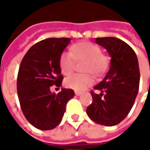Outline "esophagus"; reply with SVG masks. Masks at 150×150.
I'll list each match as a JSON object with an SVG mask.
<instances>
[{"label":"esophagus","mask_w":150,"mask_h":150,"mask_svg":"<svg viewBox=\"0 0 150 150\" xmlns=\"http://www.w3.org/2000/svg\"><path fill=\"white\" fill-rule=\"evenodd\" d=\"M75 95H76V96H80V95H81V92H80V91H75Z\"/></svg>","instance_id":"esophagus-1"}]
</instances>
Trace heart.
Here are the masks:
<instances>
[{
    "label": "heart",
    "mask_w": 150,
    "mask_h": 150,
    "mask_svg": "<svg viewBox=\"0 0 150 150\" xmlns=\"http://www.w3.org/2000/svg\"><path fill=\"white\" fill-rule=\"evenodd\" d=\"M71 51L72 53L65 51L60 57L59 64L63 75H70L74 71L77 62H86L83 67L84 72L100 75L106 71L108 59L102 54L101 49L96 45L89 42H82L72 46ZM93 82V77L90 74H74L67 77L64 83L67 88L83 91L91 86Z\"/></svg>",
    "instance_id": "1"
}]
</instances>
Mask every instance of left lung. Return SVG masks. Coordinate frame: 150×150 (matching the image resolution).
I'll list each match as a JSON object with an SVG mask.
<instances>
[{"instance_id": "1", "label": "left lung", "mask_w": 150, "mask_h": 150, "mask_svg": "<svg viewBox=\"0 0 150 150\" xmlns=\"http://www.w3.org/2000/svg\"><path fill=\"white\" fill-rule=\"evenodd\" d=\"M95 42L111 57L109 71L91 91L92 103L87 108L91 120L105 126L116 125L128 116L139 91L138 60L132 47L113 37L96 38Z\"/></svg>"}]
</instances>
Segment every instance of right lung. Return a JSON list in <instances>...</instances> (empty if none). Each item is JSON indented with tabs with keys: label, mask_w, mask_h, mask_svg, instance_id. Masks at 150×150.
I'll use <instances>...</instances> for the list:
<instances>
[{
	"label": "right lung",
	"mask_w": 150,
	"mask_h": 150,
	"mask_svg": "<svg viewBox=\"0 0 150 150\" xmlns=\"http://www.w3.org/2000/svg\"><path fill=\"white\" fill-rule=\"evenodd\" d=\"M68 38H50L29 49L18 71L17 89L22 112L31 125L40 130H50L59 125L66 105L75 96L72 89L62 88L52 93V86L60 87V57L68 46Z\"/></svg>",
	"instance_id": "1"
}]
</instances>
